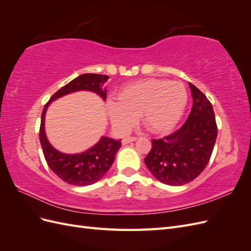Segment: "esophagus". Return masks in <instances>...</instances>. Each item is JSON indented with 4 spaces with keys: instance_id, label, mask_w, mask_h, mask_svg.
Returning <instances> with one entry per match:
<instances>
[{
    "instance_id": "34e87169",
    "label": "esophagus",
    "mask_w": 251,
    "mask_h": 251,
    "mask_svg": "<svg viewBox=\"0 0 251 251\" xmlns=\"http://www.w3.org/2000/svg\"><path fill=\"white\" fill-rule=\"evenodd\" d=\"M136 139H137V137H135V136H128V137L123 139V144H127L132 141H135Z\"/></svg>"
}]
</instances>
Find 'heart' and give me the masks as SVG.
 <instances>
[{
    "mask_svg": "<svg viewBox=\"0 0 251 251\" xmlns=\"http://www.w3.org/2000/svg\"><path fill=\"white\" fill-rule=\"evenodd\" d=\"M118 101H108L112 125L126 131L139 116L142 125L153 133L172 131L183 116L188 94L183 83L151 78L127 85L117 94Z\"/></svg>",
    "mask_w": 251,
    "mask_h": 251,
    "instance_id": "b5f03b06",
    "label": "heart"
}]
</instances>
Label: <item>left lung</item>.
Wrapping results in <instances>:
<instances>
[{"mask_svg":"<svg viewBox=\"0 0 251 251\" xmlns=\"http://www.w3.org/2000/svg\"><path fill=\"white\" fill-rule=\"evenodd\" d=\"M193 108L185 124L175 133L151 140L144 163L164 184L180 186L196 179L206 168L214 150L218 127L210 101L188 82Z\"/></svg>","mask_w":251,"mask_h":251,"instance_id":"1","label":"left lung"}]
</instances>
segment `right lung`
Listing matches in <instances>:
<instances>
[{"mask_svg":"<svg viewBox=\"0 0 251 251\" xmlns=\"http://www.w3.org/2000/svg\"><path fill=\"white\" fill-rule=\"evenodd\" d=\"M108 78V75L94 73L81 74L63 88H60L55 94L51 96L50 100L45 104L40 127V141L43 153L50 170L66 183L86 186L100 180L112 166L116 153L121 147V140H115L102 136L95 146L82 151V153H62L51 146L46 136V132H45L46 111L52 101L67 94L77 92V91L94 92L105 100L107 88H102V86Z\"/></svg>","mask_w":251,"mask_h":251,"instance_id":"right-lung-1","label":"right lung"}]
</instances>
